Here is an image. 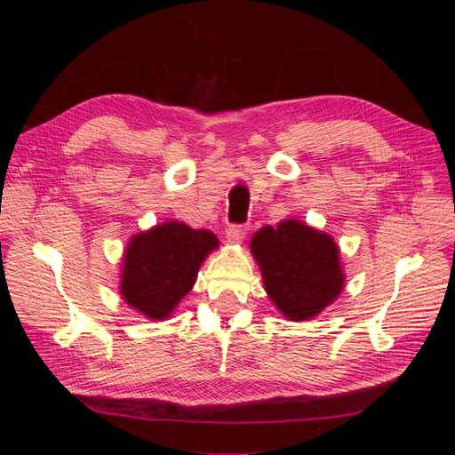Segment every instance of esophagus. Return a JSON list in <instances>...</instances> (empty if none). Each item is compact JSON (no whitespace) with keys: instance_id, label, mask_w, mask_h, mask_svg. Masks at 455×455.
Here are the masks:
<instances>
[{"instance_id":"1","label":"esophagus","mask_w":455,"mask_h":455,"mask_svg":"<svg viewBox=\"0 0 455 455\" xmlns=\"http://www.w3.org/2000/svg\"><path fill=\"white\" fill-rule=\"evenodd\" d=\"M246 235V226L243 224H231L226 231V237L231 241V243H239L243 241Z\"/></svg>"}]
</instances>
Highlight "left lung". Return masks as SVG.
<instances>
[{
  "label": "left lung",
  "mask_w": 455,
  "mask_h": 455,
  "mask_svg": "<svg viewBox=\"0 0 455 455\" xmlns=\"http://www.w3.org/2000/svg\"><path fill=\"white\" fill-rule=\"evenodd\" d=\"M251 249L266 292L291 321H307L319 315L341 292L338 244L298 220L261 228Z\"/></svg>",
  "instance_id": "8db88e82"
}]
</instances>
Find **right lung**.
Returning a JSON list of instances; mask_svg holds the SVG:
<instances>
[{"mask_svg": "<svg viewBox=\"0 0 455 455\" xmlns=\"http://www.w3.org/2000/svg\"><path fill=\"white\" fill-rule=\"evenodd\" d=\"M218 246L214 233L167 222L127 246L121 294L149 319H164L194 286L199 266Z\"/></svg>", "mask_w": 455, "mask_h": 455, "instance_id": "1", "label": "right lung"}]
</instances>
